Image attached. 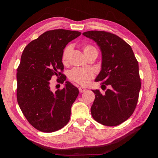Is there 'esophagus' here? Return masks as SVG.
Listing matches in <instances>:
<instances>
[{
  "mask_svg": "<svg viewBox=\"0 0 158 158\" xmlns=\"http://www.w3.org/2000/svg\"><path fill=\"white\" fill-rule=\"evenodd\" d=\"M78 89H79V91H80V93H83V92H85V90H86V89H85V88H84V87H79Z\"/></svg>",
  "mask_w": 158,
  "mask_h": 158,
  "instance_id": "1",
  "label": "esophagus"
}]
</instances>
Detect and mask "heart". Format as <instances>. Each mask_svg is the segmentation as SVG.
Returning <instances> with one entry per match:
<instances>
[{"label": "heart", "mask_w": 158, "mask_h": 158, "mask_svg": "<svg viewBox=\"0 0 158 158\" xmlns=\"http://www.w3.org/2000/svg\"><path fill=\"white\" fill-rule=\"evenodd\" d=\"M72 50L70 45L66 46L62 54V63L63 64H67L69 62V55ZM83 52L85 56L88 57L92 55H98V51L92 45H85L83 47ZM69 78L73 82L80 85H87L90 80L94 78V71L88 68H74L68 73Z\"/></svg>", "instance_id": "obj_1"}]
</instances>
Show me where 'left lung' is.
<instances>
[{
    "label": "left lung",
    "mask_w": 158,
    "mask_h": 158,
    "mask_svg": "<svg viewBox=\"0 0 158 158\" xmlns=\"http://www.w3.org/2000/svg\"><path fill=\"white\" fill-rule=\"evenodd\" d=\"M82 34L96 42L102 53V70L95 81L101 82L104 89L109 85L105 94L92 90V117L106 126L120 125L136 107L141 88L138 61L131 47L113 33L88 31Z\"/></svg>",
    "instance_id": "left-lung-1"
}]
</instances>
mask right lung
<instances>
[{
  "label": "right lung",
  "instance_id": "obj_1",
  "mask_svg": "<svg viewBox=\"0 0 158 158\" xmlns=\"http://www.w3.org/2000/svg\"><path fill=\"white\" fill-rule=\"evenodd\" d=\"M81 35L77 31H47L23 49L17 69V101L27 121L38 131L55 132L67 125L70 109L79 94L69 82L55 92L49 84L56 75L59 82L66 78L61 57L70 41Z\"/></svg>",
  "mask_w": 158,
  "mask_h": 158
}]
</instances>
